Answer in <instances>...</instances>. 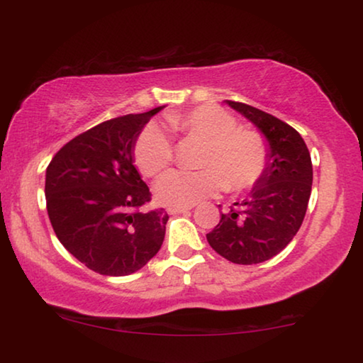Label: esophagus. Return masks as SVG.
Returning a JSON list of instances; mask_svg holds the SVG:
<instances>
[{
  "label": "esophagus",
  "mask_w": 363,
  "mask_h": 363,
  "mask_svg": "<svg viewBox=\"0 0 363 363\" xmlns=\"http://www.w3.org/2000/svg\"><path fill=\"white\" fill-rule=\"evenodd\" d=\"M191 210V206H170L168 208V213L170 215H180V213H188Z\"/></svg>",
  "instance_id": "esophagus-1"
}]
</instances>
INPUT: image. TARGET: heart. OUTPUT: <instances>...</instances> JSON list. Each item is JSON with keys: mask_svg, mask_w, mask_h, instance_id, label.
Returning <instances> with one entry per match:
<instances>
[{"mask_svg": "<svg viewBox=\"0 0 363 363\" xmlns=\"http://www.w3.org/2000/svg\"><path fill=\"white\" fill-rule=\"evenodd\" d=\"M167 123L173 132L203 142L198 172L173 170L155 185L157 200L168 206H191L220 193L251 188L266 172L269 148L266 138L251 128L238 127L225 108L200 106L185 113H170ZM133 160L142 175L155 177L173 160V145L167 132L148 125L140 133Z\"/></svg>", "mask_w": 363, "mask_h": 363, "instance_id": "b5f03b06", "label": "heart"}]
</instances>
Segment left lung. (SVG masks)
<instances>
[{"mask_svg": "<svg viewBox=\"0 0 363 363\" xmlns=\"http://www.w3.org/2000/svg\"><path fill=\"white\" fill-rule=\"evenodd\" d=\"M226 104L264 135L269 162L250 195L221 213L206 240L235 264H257L279 255L299 231L311 198L312 162L296 128L247 104Z\"/></svg>", "mask_w": 363, "mask_h": 363, "instance_id": "1", "label": "left lung"}]
</instances>
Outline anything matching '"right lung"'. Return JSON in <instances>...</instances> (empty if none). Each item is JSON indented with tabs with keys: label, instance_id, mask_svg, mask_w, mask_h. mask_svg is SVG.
<instances>
[{
	"label": "right lung",
	"instance_id": "obj_1",
	"mask_svg": "<svg viewBox=\"0 0 363 363\" xmlns=\"http://www.w3.org/2000/svg\"><path fill=\"white\" fill-rule=\"evenodd\" d=\"M111 118L67 142L46 170V205L61 245L89 269L128 276L157 255L167 211H142L150 190L133 165V148L162 111Z\"/></svg>",
	"mask_w": 363,
	"mask_h": 363
}]
</instances>
